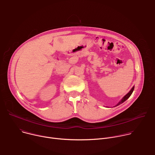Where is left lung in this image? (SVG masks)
I'll use <instances>...</instances> for the list:
<instances>
[{
  "mask_svg": "<svg viewBox=\"0 0 155 155\" xmlns=\"http://www.w3.org/2000/svg\"><path fill=\"white\" fill-rule=\"evenodd\" d=\"M134 86H133L132 87V89L130 90V91L126 94V95H125L123 97V99L118 103V104L116 105V106H118V105H120V104H122L123 102H124L125 101H126L130 96V95L132 94V92H133V91H134Z\"/></svg>",
  "mask_w": 155,
  "mask_h": 155,
  "instance_id": "8db88e82",
  "label": "left lung"
}]
</instances>
